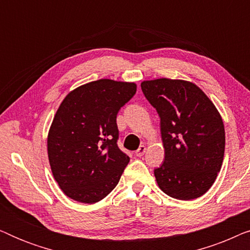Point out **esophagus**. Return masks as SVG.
Masks as SVG:
<instances>
[{
  "label": "esophagus",
  "instance_id": "34e87169",
  "mask_svg": "<svg viewBox=\"0 0 250 250\" xmlns=\"http://www.w3.org/2000/svg\"><path fill=\"white\" fill-rule=\"evenodd\" d=\"M145 152H146V146H140L139 149L135 151V156L142 157L143 155H145Z\"/></svg>",
  "mask_w": 250,
  "mask_h": 250
}]
</instances>
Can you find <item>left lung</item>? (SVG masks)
I'll list each match as a JSON object with an SVG mask.
<instances>
[{
    "mask_svg": "<svg viewBox=\"0 0 250 250\" xmlns=\"http://www.w3.org/2000/svg\"><path fill=\"white\" fill-rule=\"evenodd\" d=\"M141 88L160 117L165 160L153 170L157 183L175 199L201 197L213 186L224 158L220 112L190 82L158 78L142 82Z\"/></svg>",
    "mask_w": 250,
    "mask_h": 250,
    "instance_id": "obj_1",
    "label": "left lung"
}]
</instances>
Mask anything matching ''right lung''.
<instances>
[{
	"label": "right lung",
	"mask_w": 250,
	"mask_h": 250,
	"mask_svg": "<svg viewBox=\"0 0 250 250\" xmlns=\"http://www.w3.org/2000/svg\"><path fill=\"white\" fill-rule=\"evenodd\" d=\"M136 84L99 80L71 91L61 102L47 135L54 180L71 199L94 204L117 186L129 157L117 146V114Z\"/></svg>",
	"instance_id": "obj_1"
}]
</instances>
